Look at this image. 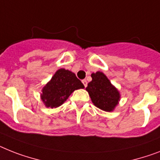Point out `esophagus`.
Returning <instances> with one entry per match:
<instances>
[{
    "label": "esophagus",
    "instance_id": "34e87169",
    "mask_svg": "<svg viewBox=\"0 0 160 160\" xmlns=\"http://www.w3.org/2000/svg\"><path fill=\"white\" fill-rule=\"evenodd\" d=\"M82 83H83V85H84V87H87V86H88V82H87V80H86V79H83L82 81Z\"/></svg>",
    "mask_w": 160,
    "mask_h": 160
}]
</instances>
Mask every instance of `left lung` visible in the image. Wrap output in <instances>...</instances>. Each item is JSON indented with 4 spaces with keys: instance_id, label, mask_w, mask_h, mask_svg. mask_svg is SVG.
Masks as SVG:
<instances>
[{
    "instance_id": "1",
    "label": "left lung",
    "mask_w": 160,
    "mask_h": 160,
    "mask_svg": "<svg viewBox=\"0 0 160 160\" xmlns=\"http://www.w3.org/2000/svg\"><path fill=\"white\" fill-rule=\"evenodd\" d=\"M91 76L92 80L88 83L86 90L92 103L105 112L113 111L121 97L118 90L110 82L104 72L97 71L92 72Z\"/></svg>"
}]
</instances>
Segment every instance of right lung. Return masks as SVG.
<instances>
[{"instance_id": "obj_1", "label": "right lung", "mask_w": 160, "mask_h": 160, "mask_svg": "<svg viewBox=\"0 0 160 160\" xmlns=\"http://www.w3.org/2000/svg\"><path fill=\"white\" fill-rule=\"evenodd\" d=\"M84 88L74 72L59 68L43 87L41 99L47 108H57L63 105L75 90Z\"/></svg>"}]
</instances>
